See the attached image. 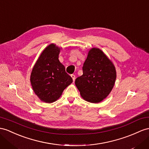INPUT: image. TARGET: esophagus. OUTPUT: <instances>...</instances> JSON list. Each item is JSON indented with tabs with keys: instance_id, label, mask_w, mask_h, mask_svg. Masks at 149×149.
<instances>
[{
	"instance_id": "esophagus-1",
	"label": "esophagus",
	"mask_w": 149,
	"mask_h": 149,
	"mask_svg": "<svg viewBox=\"0 0 149 149\" xmlns=\"http://www.w3.org/2000/svg\"><path fill=\"white\" fill-rule=\"evenodd\" d=\"M71 77H72V79H73V81L74 82L75 81V75H74V74H72L71 75Z\"/></svg>"
}]
</instances>
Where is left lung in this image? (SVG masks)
I'll use <instances>...</instances> for the list:
<instances>
[{"instance_id":"8db88e82","label":"left lung","mask_w":149,"mask_h":149,"mask_svg":"<svg viewBox=\"0 0 149 149\" xmlns=\"http://www.w3.org/2000/svg\"><path fill=\"white\" fill-rule=\"evenodd\" d=\"M83 74L75 79L76 87L86 101L98 103L111 93L116 72L113 62L100 49H91L82 67Z\"/></svg>"}]
</instances>
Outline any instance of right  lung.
I'll return each mask as SVG.
<instances>
[{"instance_id": "1", "label": "right lung", "mask_w": 149, "mask_h": 149, "mask_svg": "<svg viewBox=\"0 0 149 149\" xmlns=\"http://www.w3.org/2000/svg\"><path fill=\"white\" fill-rule=\"evenodd\" d=\"M60 52L55 44L49 45L41 53L30 76L34 92L41 101L48 103L56 101L73 82L58 60Z\"/></svg>"}]
</instances>
